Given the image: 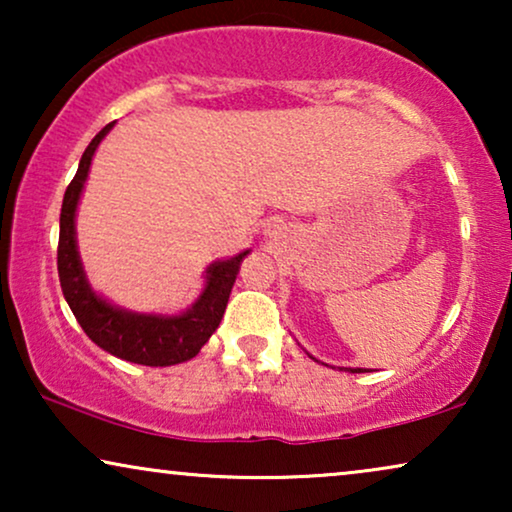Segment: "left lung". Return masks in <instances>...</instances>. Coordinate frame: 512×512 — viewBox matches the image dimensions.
<instances>
[{
  "instance_id": "left-lung-1",
  "label": "left lung",
  "mask_w": 512,
  "mask_h": 512,
  "mask_svg": "<svg viewBox=\"0 0 512 512\" xmlns=\"http://www.w3.org/2000/svg\"><path fill=\"white\" fill-rule=\"evenodd\" d=\"M340 370H345V368H340ZM347 370H352V373H363V368H347Z\"/></svg>"
}]
</instances>
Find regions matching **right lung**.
<instances>
[{
	"instance_id": "obj_1",
	"label": "right lung",
	"mask_w": 512,
	"mask_h": 512,
	"mask_svg": "<svg viewBox=\"0 0 512 512\" xmlns=\"http://www.w3.org/2000/svg\"><path fill=\"white\" fill-rule=\"evenodd\" d=\"M114 123L93 137L83 151L79 170L67 186L60 209V242H58V275L69 310L74 312L83 331L104 352L118 359L139 363V366H174L193 359L202 345L212 338L226 312L230 289H233L242 258V251L228 261H216L207 268V282L200 298L181 314H142L116 307L90 289L83 272L79 247H76V207H79L83 186H86L90 163L97 146Z\"/></svg>"
}]
</instances>
